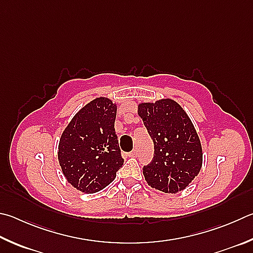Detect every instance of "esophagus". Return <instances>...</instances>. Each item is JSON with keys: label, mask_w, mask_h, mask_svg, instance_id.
I'll return each mask as SVG.
<instances>
[{"label": "esophagus", "mask_w": 253, "mask_h": 253, "mask_svg": "<svg viewBox=\"0 0 253 253\" xmlns=\"http://www.w3.org/2000/svg\"><path fill=\"white\" fill-rule=\"evenodd\" d=\"M137 155H138V150H137V149L132 150V151H130L129 154H128V156H129V157H136Z\"/></svg>", "instance_id": "1"}]
</instances>
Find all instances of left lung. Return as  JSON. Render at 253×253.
<instances>
[{
	"instance_id": "left-lung-1",
	"label": "left lung",
	"mask_w": 253,
	"mask_h": 253,
	"mask_svg": "<svg viewBox=\"0 0 253 253\" xmlns=\"http://www.w3.org/2000/svg\"><path fill=\"white\" fill-rule=\"evenodd\" d=\"M138 115L155 149L151 163L142 169L147 183L166 194L186 189L203 166V149L194 124L170 98L139 104Z\"/></svg>"
}]
</instances>
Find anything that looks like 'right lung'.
<instances>
[{
    "mask_svg": "<svg viewBox=\"0 0 253 253\" xmlns=\"http://www.w3.org/2000/svg\"><path fill=\"white\" fill-rule=\"evenodd\" d=\"M117 106L98 97L85 105L64 129L58 162L64 176L77 190L94 194L107 187L123 167L115 118Z\"/></svg>",
    "mask_w": 253,
    "mask_h": 253,
    "instance_id": "add662e5",
    "label": "right lung"
}]
</instances>
